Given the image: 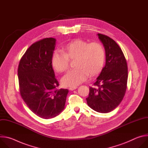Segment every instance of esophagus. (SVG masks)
Masks as SVG:
<instances>
[{"instance_id": "1", "label": "esophagus", "mask_w": 148, "mask_h": 148, "mask_svg": "<svg viewBox=\"0 0 148 148\" xmlns=\"http://www.w3.org/2000/svg\"><path fill=\"white\" fill-rule=\"evenodd\" d=\"M77 88V86H75V87H71L69 88V90H71V91H73V90H75Z\"/></svg>"}]
</instances>
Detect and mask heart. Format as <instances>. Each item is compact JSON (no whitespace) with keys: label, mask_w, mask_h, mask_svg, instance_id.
<instances>
[{"label":"heart","mask_w":148,"mask_h":148,"mask_svg":"<svg viewBox=\"0 0 148 148\" xmlns=\"http://www.w3.org/2000/svg\"><path fill=\"white\" fill-rule=\"evenodd\" d=\"M74 60L76 68L62 78V84L65 86L75 87L85 81L89 74L94 76L100 73L105 62L104 48L98 42L89 43L76 39L67 44L63 52L56 51L53 54L51 66L56 72L62 73L69 69L70 60Z\"/></svg>","instance_id":"b5f03b06"}]
</instances>
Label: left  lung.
I'll use <instances>...</instances> for the list:
<instances>
[{
  "instance_id": "obj_1",
  "label": "left lung",
  "mask_w": 148,
  "mask_h": 148,
  "mask_svg": "<svg viewBox=\"0 0 148 148\" xmlns=\"http://www.w3.org/2000/svg\"><path fill=\"white\" fill-rule=\"evenodd\" d=\"M97 35L105 48L106 63L94 84L95 87H90L86 100L88 106L94 111L108 113L118 106L125 94L128 66L124 54L116 42L106 35Z\"/></svg>"
}]
</instances>
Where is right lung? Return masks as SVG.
Masks as SVG:
<instances>
[{
  "mask_svg": "<svg viewBox=\"0 0 148 148\" xmlns=\"http://www.w3.org/2000/svg\"><path fill=\"white\" fill-rule=\"evenodd\" d=\"M56 40L45 38L34 43L21 58L18 67L20 93L38 116L50 119L64 109L67 89L58 88L51 66Z\"/></svg>",
  "mask_w": 148,
  "mask_h": 148,
  "instance_id": "add662e5",
  "label": "right lung"
}]
</instances>
